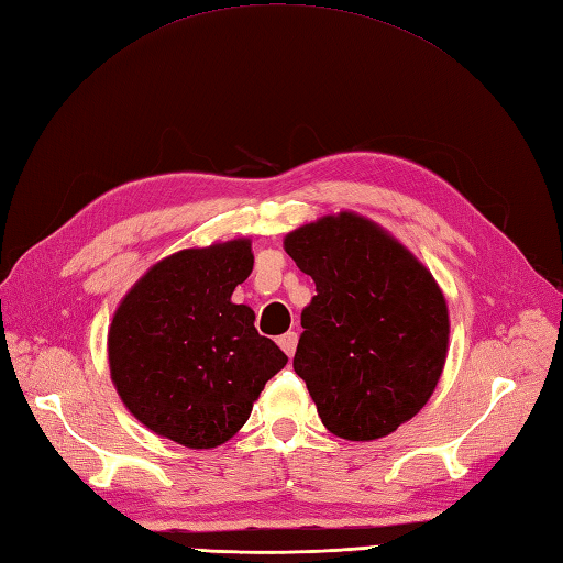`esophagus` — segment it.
<instances>
[{"instance_id": "34e87169", "label": "esophagus", "mask_w": 563, "mask_h": 563, "mask_svg": "<svg viewBox=\"0 0 563 563\" xmlns=\"http://www.w3.org/2000/svg\"><path fill=\"white\" fill-rule=\"evenodd\" d=\"M296 344H298V334L296 332H286V334H282L279 336V346H282V352L286 354V356H294V352H296Z\"/></svg>"}]
</instances>
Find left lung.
I'll list each match as a JSON object with an SVG mask.
<instances>
[{"mask_svg": "<svg viewBox=\"0 0 563 563\" xmlns=\"http://www.w3.org/2000/svg\"><path fill=\"white\" fill-rule=\"evenodd\" d=\"M316 282L294 371L330 433L376 441L429 402L445 366V296L409 247L376 221L340 211L286 233Z\"/></svg>", "mask_w": 563, "mask_h": 563, "instance_id": "left-lung-1", "label": "left lung"}]
</instances>
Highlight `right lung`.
I'll use <instances>...</instances> for the list:
<instances>
[{
	"instance_id": "obj_1",
	"label": "right lung",
	"mask_w": 563,
	"mask_h": 563,
	"mask_svg": "<svg viewBox=\"0 0 563 563\" xmlns=\"http://www.w3.org/2000/svg\"><path fill=\"white\" fill-rule=\"evenodd\" d=\"M253 272L250 239L178 250L124 294L108 330L112 385L148 431L192 451L233 439L286 354L231 296Z\"/></svg>"
}]
</instances>
